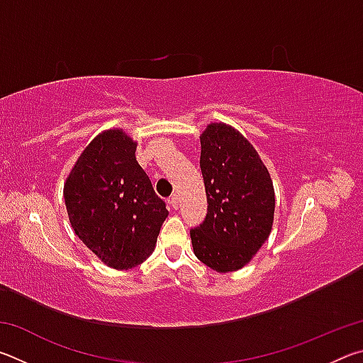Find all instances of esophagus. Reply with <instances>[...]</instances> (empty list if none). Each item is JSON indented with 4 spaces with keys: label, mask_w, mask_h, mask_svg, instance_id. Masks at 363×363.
Returning a JSON list of instances; mask_svg holds the SVG:
<instances>
[{
    "label": "esophagus",
    "mask_w": 363,
    "mask_h": 363,
    "mask_svg": "<svg viewBox=\"0 0 363 363\" xmlns=\"http://www.w3.org/2000/svg\"><path fill=\"white\" fill-rule=\"evenodd\" d=\"M168 203H169V206L173 208V210H177V208H179V203H181V200H179V195H173L171 196V199L168 200Z\"/></svg>",
    "instance_id": "obj_1"
}]
</instances>
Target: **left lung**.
Listing matches in <instances>:
<instances>
[{
	"label": "left lung",
	"mask_w": 363,
	"mask_h": 363,
	"mask_svg": "<svg viewBox=\"0 0 363 363\" xmlns=\"http://www.w3.org/2000/svg\"><path fill=\"white\" fill-rule=\"evenodd\" d=\"M208 214L190 230L194 253L216 272H233L251 261L272 230L275 194L253 145L225 123L200 136Z\"/></svg>",
	"instance_id": "obj_1"
}]
</instances>
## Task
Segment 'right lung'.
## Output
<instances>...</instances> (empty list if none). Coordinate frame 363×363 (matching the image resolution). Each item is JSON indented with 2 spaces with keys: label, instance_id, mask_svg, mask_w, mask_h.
<instances>
[{
  "label": "right lung",
  "instance_id": "right-lung-1",
  "mask_svg": "<svg viewBox=\"0 0 363 363\" xmlns=\"http://www.w3.org/2000/svg\"><path fill=\"white\" fill-rule=\"evenodd\" d=\"M138 144L107 130L78 157L64 186L70 224L86 247L116 270L143 264L155 250L164 201L136 160Z\"/></svg>",
  "mask_w": 363,
  "mask_h": 363
}]
</instances>
